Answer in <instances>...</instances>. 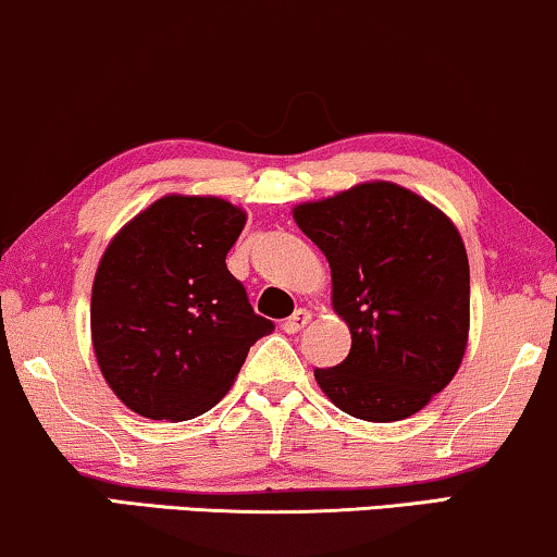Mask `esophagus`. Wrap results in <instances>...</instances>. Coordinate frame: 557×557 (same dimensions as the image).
<instances>
[{
    "label": "esophagus",
    "mask_w": 557,
    "mask_h": 557,
    "mask_svg": "<svg viewBox=\"0 0 557 557\" xmlns=\"http://www.w3.org/2000/svg\"><path fill=\"white\" fill-rule=\"evenodd\" d=\"M309 319H311V311H307V309H296L292 317L286 319L284 322V332L286 334H296V332H301L304 326L309 324Z\"/></svg>",
    "instance_id": "esophagus-1"
}]
</instances>
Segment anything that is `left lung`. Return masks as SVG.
<instances>
[{
	"label": "left lung",
	"mask_w": 557,
	"mask_h": 557,
	"mask_svg": "<svg viewBox=\"0 0 557 557\" xmlns=\"http://www.w3.org/2000/svg\"><path fill=\"white\" fill-rule=\"evenodd\" d=\"M330 261L332 307L349 355L317 368L345 413L391 423L418 413L459 370L469 339V258L436 205L393 182H362L294 208Z\"/></svg>",
	"instance_id": "left-lung-1"
}]
</instances>
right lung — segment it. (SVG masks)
<instances>
[{
  "label": "right lung",
  "instance_id": "obj_1",
  "mask_svg": "<svg viewBox=\"0 0 557 557\" xmlns=\"http://www.w3.org/2000/svg\"><path fill=\"white\" fill-rule=\"evenodd\" d=\"M246 212L220 197L166 195L113 235L90 294V339L116 398L151 421H189L231 391L273 332L225 256Z\"/></svg>",
  "mask_w": 557,
  "mask_h": 557
}]
</instances>
